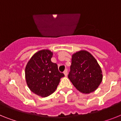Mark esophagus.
Wrapping results in <instances>:
<instances>
[{"mask_svg": "<svg viewBox=\"0 0 121 121\" xmlns=\"http://www.w3.org/2000/svg\"><path fill=\"white\" fill-rule=\"evenodd\" d=\"M64 74H65V76H67V75H68V69H66L65 71H64Z\"/></svg>", "mask_w": 121, "mask_h": 121, "instance_id": "34e87169", "label": "esophagus"}]
</instances>
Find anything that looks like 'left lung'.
Masks as SVG:
<instances>
[{"mask_svg":"<svg viewBox=\"0 0 121 121\" xmlns=\"http://www.w3.org/2000/svg\"><path fill=\"white\" fill-rule=\"evenodd\" d=\"M68 78L79 92L90 93L101 84L103 75L96 59L86 50H81L72 55Z\"/></svg>","mask_w":121,"mask_h":121,"instance_id":"left-lung-1","label":"left lung"}]
</instances>
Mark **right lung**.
<instances>
[{
	"label": "right lung",
	"mask_w": 121,
	"mask_h": 121,
	"mask_svg": "<svg viewBox=\"0 0 121 121\" xmlns=\"http://www.w3.org/2000/svg\"><path fill=\"white\" fill-rule=\"evenodd\" d=\"M53 52L42 50L32 56L26 65L25 78L29 89L36 95L46 97L55 91L60 79L65 75L52 63Z\"/></svg>",
	"instance_id": "right-lung-1"
}]
</instances>
